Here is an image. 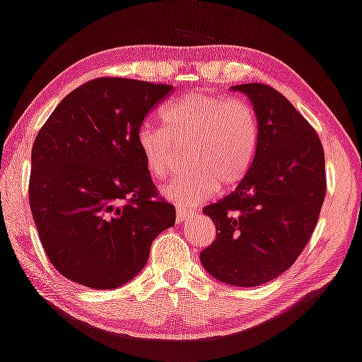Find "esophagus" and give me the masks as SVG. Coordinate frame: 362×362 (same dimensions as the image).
Returning <instances> with one entry per match:
<instances>
[{
	"mask_svg": "<svg viewBox=\"0 0 362 362\" xmlns=\"http://www.w3.org/2000/svg\"><path fill=\"white\" fill-rule=\"evenodd\" d=\"M194 210H186V209H176V221L177 223H185L189 218L194 216Z\"/></svg>",
	"mask_w": 362,
	"mask_h": 362,
	"instance_id": "obj_1",
	"label": "esophagus"
}]
</instances>
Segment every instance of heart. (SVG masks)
I'll return each mask as SVG.
<instances>
[{"label": "heart", "instance_id": "b5f03b06", "mask_svg": "<svg viewBox=\"0 0 362 362\" xmlns=\"http://www.w3.org/2000/svg\"><path fill=\"white\" fill-rule=\"evenodd\" d=\"M163 128L142 125L136 146L146 168L158 181L175 167L176 147L187 152L191 171L163 189V197L182 206L204 202L223 187H233L252 168L259 125L245 100L209 93H187L162 112Z\"/></svg>", "mask_w": 362, "mask_h": 362}]
</instances>
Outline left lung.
<instances>
[{
	"label": "left lung",
	"mask_w": 362,
	"mask_h": 362,
	"mask_svg": "<svg viewBox=\"0 0 362 362\" xmlns=\"http://www.w3.org/2000/svg\"><path fill=\"white\" fill-rule=\"evenodd\" d=\"M247 94L259 125L252 168L235 191L202 210L216 239L200 253L216 281L257 287L295 263L315 230L325 197L324 149L303 115L263 83L230 86Z\"/></svg>",
	"instance_id": "1"
}]
</instances>
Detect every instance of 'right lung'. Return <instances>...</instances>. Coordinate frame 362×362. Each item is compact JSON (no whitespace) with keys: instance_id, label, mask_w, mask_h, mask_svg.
<instances>
[{"instance_id":"1","label":"right lung","mask_w":362,"mask_h":362,"mask_svg":"<svg viewBox=\"0 0 362 362\" xmlns=\"http://www.w3.org/2000/svg\"><path fill=\"white\" fill-rule=\"evenodd\" d=\"M171 85L96 78L69 93L37 134L28 199L41 245L64 277L109 290L133 279L176 221L136 134Z\"/></svg>"}]
</instances>
